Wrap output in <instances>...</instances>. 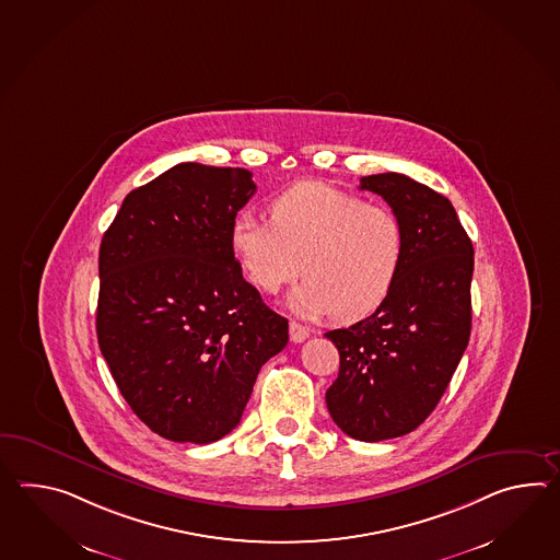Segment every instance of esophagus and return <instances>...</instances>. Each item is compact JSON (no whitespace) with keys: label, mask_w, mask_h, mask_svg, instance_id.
I'll return each instance as SVG.
<instances>
[{"label":"esophagus","mask_w":560,"mask_h":560,"mask_svg":"<svg viewBox=\"0 0 560 560\" xmlns=\"http://www.w3.org/2000/svg\"><path fill=\"white\" fill-rule=\"evenodd\" d=\"M289 337L293 343H301L310 337V329L305 325L298 324V322H291L289 324Z\"/></svg>","instance_id":"34e87169"}]
</instances>
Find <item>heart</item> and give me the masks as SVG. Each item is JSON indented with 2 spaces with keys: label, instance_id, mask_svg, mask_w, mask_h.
<instances>
[{
  "label": "heart",
  "instance_id": "1",
  "mask_svg": "<svg viewBox=\"0 0 560 560\" xmlns=\"http://www.w3.org/2000/svg\"><path fill=\"white\" fill-rule=\"evenodd\" d=\"M231 247L253 287L273 295L301 275L289 307L358 324L384 307L406 261V231L384 205L324 183H298L269 205V221L241 212ZM302 265L299 266L298 261Z\"/></svg>",
  "mask_w": 560,
  "mask_h": 560
}]
</instances>
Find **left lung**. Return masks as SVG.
Returning a JSON list of instances; mask_svg holds the SVG:
<instances>
[{"instance_id":"obj_1","label":"left lung","mask_w":560,"mask_h":560,"mask_svg":"<svg viewBox=\"0 0 560 560\" xmlns=\"http://www.w3.org/2000/svg\"><path fill=\"white\" fill-rule=\"evenodd\" d=\"M406 231V261L384 307L325 337L339 351L327 410L346 434L380 442L410 434L434 411L472 329L474 247L452 202L399 173L372 174Z\"/></svg>"}]
</instances>
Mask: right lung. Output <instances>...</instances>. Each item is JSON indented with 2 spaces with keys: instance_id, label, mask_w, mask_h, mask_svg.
Returning <instances> with one entry per match:
<instances>
[{
  "instance_id": "1",
  "label": "right lung",
  "mask_w": 560,
  "mask_h": 560,
  "mask_svg": "<svg viewBox=\"0 0 560 560\" xmlns=\"http://www.w3.org/2000/svg\"><path fill=\"white\" fill-rule=\"evenodd\" d=\"M250 176L180 162L135 188L100 243V351L132 411L173 442L229 434L289 341L231 247Z\"/></svg>"
}]
</instances>
